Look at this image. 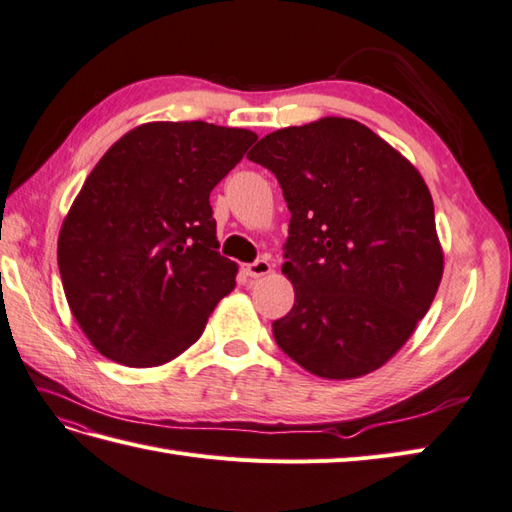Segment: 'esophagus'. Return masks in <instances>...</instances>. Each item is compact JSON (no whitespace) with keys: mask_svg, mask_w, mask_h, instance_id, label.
<instances>
[{"mask_svg":"<svg viewBox=\"0 0 512 512\" xmlns=\"http://www.w3.org/2000/svg\"><path fill=\"white\" fill-rule=\"evenodd\" d=\"M269 271H271V263L267 258H258V260H254L252 265L245 267V274L249 278H263V276L269 274Z\"/></svg>","mask_w":512,"mask_h":512,"instance_id":"esophagus-1","label":"esophagus"}]
</instances>
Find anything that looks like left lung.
Returning <instances> with one entry per match:
<instances>
[{
    "mask_svg": "<svg viewBox=\"0 0 512 512\" xmlns=\"http://www.w3.org/2000/svg\"><path fill=\"white\" fill-rule=\"evenodd\" d=\"M249 160L269 168L291 212V311L276 344L324 379H357L396 355L442 278L434 201L418 170L348 118L265 135Z\"/></svg>",
    "mask_w": 512,
    "mask_h": 512,
    "instance_id": "8db88e82",
    "label": "left lung"
}]
</instances>
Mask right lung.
I'll use <instances>...</instances> for the list:
<instances>
[{"label":"right lung","instance_id":"obj_1","mask_svg":"<svg viewBox=\"0 0 512 512\" xmlns=\"http://www.w3.org/2000/svg\"><path fill=\"white\" fill-rule=\"evenodd\" d=\"M258 135L208 122H149L94 166L59 234L67 304L94 348L153 368L197 342L236 285L210 192Z\"/></svg>","mask_w":512,"mask_h":512}]
</instances>
